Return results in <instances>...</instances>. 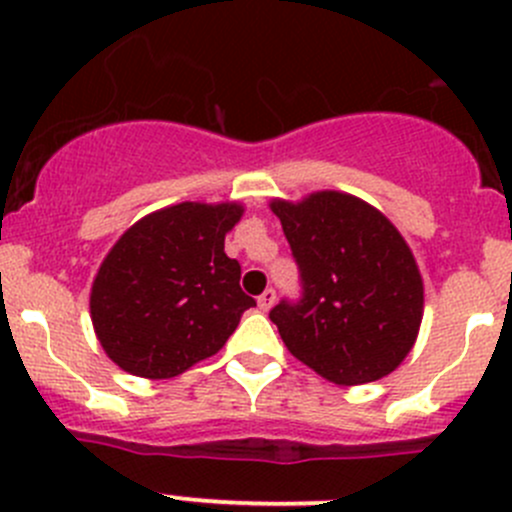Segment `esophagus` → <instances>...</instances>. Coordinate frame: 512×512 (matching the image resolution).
Here are the masks:
<instances>
[{
	"mask_svg": "<svg viewBox=\"0 0 512 512\" xmlns=\"http://www.w3.org/2000/svg\"><path fill=\"white\" fill-rule=\"evenodd\" d=\"M275 299H277V292L275 289H265V292L260 294V297H257V307L262 309V312H270L272 309V304H275Z\"/></svg>",
	"mask_w": 512,
	"mask_h": 512,
	"instance_id": "1",
	"label": "esophagus"
}]
</instances>
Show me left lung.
Returning a JSON list of instances; mask_svg holds the SVG:
<instances>
[{
  "instance_id": "8db88e82",
  "label": "left lung",
  "mask_w": 512,
  "mask_h": 512,
  "mask_svg": "<svg viewBox=\"0 0 512 512\" xmlns=\"http://www.w3.org/2000/svg\"><path fill=\"white\" fill-rule=\"evenodd\" d=\"M270 210L304 285L302 302L270 312L289 354L337 386L399 369L421 329L423 277L396 225L342 190L272 198Z\"/></svg>"
}]
</instances>
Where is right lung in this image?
Segmentation results:
<instances>
[{"label":"right lung","mask_w":512,"mask_h":512,"mask_svg":"<svg viewBox=\"0 0 512 512\" xmlns=\"http://www.w3.org/2000/svg\"><path fill=\"white\" fill-rule=\"evenodd\" d=\"M242 213L237 200H185L118 237L89 297L98 344L118 369L173 379L225 347L255 307L240 289V265L225 255V235Z\"/></svg>","instance_id":"right-lung-1"}]
</instances>
